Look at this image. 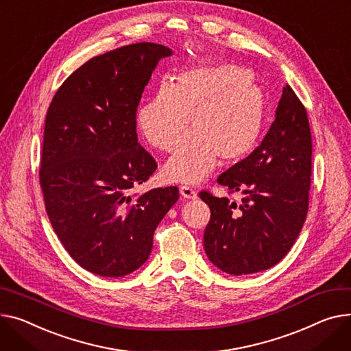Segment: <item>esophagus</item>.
Segmentation results:
<instances>
[{"label":"esophagus","instance_id":"34e87169","mask_svg":"<svg viewBox=\"0 0 351 351\" xmlns=\"http://www.w3.org/2000/svg\"><path fill=\"white\" fill-rule=\"evenodd\" d=\"M179 192H180V195H182L184 199H196V197H197V193L191 188V186H186V184L180 186Z\"/></svg>","mask_w":351,"mask_h":351}]
</instances>
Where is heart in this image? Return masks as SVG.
Returning <instances> with one entry per match:
<instances>
[{
  "instance_id": "b5f03b06",
  "label": "heart",
  "mask_w": 351,
  "mask_h": 351,
  "mask_svg": "<svg viewBox=\"0 0 351 351\" xmlns=\"http://www.w3.org/2000/svg\"><path fill=\"white\" fill-rule=\"evenodd\" d=\"M173 83L160 84L138 110L147 141L172 151L163 173L173 182H199L221 162L244 158L255 145L264 120V95L247 69L232 63L184 69Z\"/></svg>"
}]
</instances>
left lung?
<instances>
[{"label": "left lung", "mask_w": 351, "mask_h": 351, "mask_svg": "<svg viewBox=\"0 0 351 351\" xmlns=\"http://www.w3.org/2000/svg\"><path fill=\"white\" fill-rule=\"evenodd\" d=\"M311 175L306 110L287 84L260 147L217 179L228 191L244 195L243 200L199 195L210 207L203 237L210 263L226 274L247 275L281 261L306 220Z\"/></svg>", "instance_id": "1"}]
</instances>
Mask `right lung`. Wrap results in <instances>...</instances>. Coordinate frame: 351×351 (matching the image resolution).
Wrapping results in <instances>:
<instances>
[{
    "instance_id": "obj_1",
    "label": "right lung",
    "mask_w": 351,
    "mask_h": 351,
    "mask_svg": "<svg viewBox=\"0 0 351 351\" xmlns=\"http://www.w3.org/2000/svg\"><path fill=\"white\" fill-rule=\"evenodd\" d=\"M172 53L143 42L91 58L46 114L39 171L46 213L70 256L100 276L144 265L155 228L179 199L176 186L130 195L156 169L138 143L136 107L159 60Z\"/></svg>"
}]
</instances>
